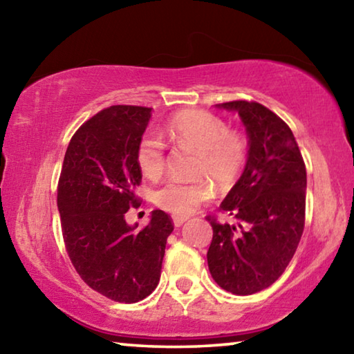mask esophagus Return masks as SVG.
Returning <instances> with one entry per match:
<instances>
[{
    "instance_id": "esophagus-1",
    "label": "esophagus",
    "mask_w": 354,
    "mask_h": 354,
    "mask_svg": "<svg viewBox=\"0 0 354 354\" xmlns=\"http://www.w3.org/2000/svg\"><path fill=\"white\" fill-rule=\"evenodd\" d=\"M185 220H187L185 217H173V225L179 227V226H183L185 223Z\"/></svg>"
}]
</instances>
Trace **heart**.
Returning a JSON list of instances; mask_svg holds the SVG:
<instances>
[{
  "mask_svg": "<svg viewBox=\"0 0 354 354\" xmlns=\"http://www.w3.org/2000/svg\"><path fill=\"white\" fill-rule=\"evenodd\" d=\"M167 134L179 147L198 151L196 175H206L220 189H230L241 176L248 158L247 137L232 131L223 118L206 111L176 113L165 127ZM137 165L148 178H159L165 167L164 143L159 137L147 134L137 147ZM212 195L206 179H170L156 192L154 200L160 209L173 215H189Z\"/></svg>",
  "mask_w": 354,
  "mask_h": 354,
  "instance_id": "heart-1",
  "label": "heart"
}]
</instances>
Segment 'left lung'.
Instances as JSON below:
<instances>
[{
    "instance_id": "1",
    "label": "left lung",
    "mask_w": 354,
    "mask_h": 354,
    "mask_svg": "<svg viewBox=\"0 0 354 354\" xmlns=\"http://www.w3.org/2000/svg\"><path fill=\"white\" fill-rule=\"evenodd\" d=\"M237 112L248 136V159L242 176L220 209L234 223L207 217L214 236L207 266L221 289L251 295L277 281L304 230L306 167L290 128L254 101L215 104Z\"/></svg>"
}]
</instances>
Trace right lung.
<instances>
[{
  "label": "right lung",
  "mask_w": 354,
  "mask_h": 354,
  "mask_svg": "<svg viewBox=\"0 0 354 354\" xmlns=\"http://www.w3.org/2000/svg\"><path fill=\"white\" fill-rule=\"evenodd\" d=\"M151 107L111 106L87 120L68 143L57 209L71 263L84 283L118 303H137L160 279L171 218L164 211L137 231L124 214L139 205L137 147Z\"/></svg>",
  "instance_id": "obj_1"
}]
</instances>
